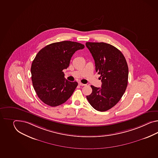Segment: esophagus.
I'll use <instances>...</instances> for the list:
<instances>
[{
	"label": "esophagus",
	"mask_w": 158,
	"mask_h": 158,
	"mask_svg": "<svg viewBox=\"0 0 158 158\" xmlns=\"http://www.w3.org/2000/svg\"><path fill=\"white\" fill-rule=\"evenodd\" d=\"M79 85H81V86H83V85H85V84H83V83H81V82H79Z\"/></svg>",
	"instance_id": "esophagus-1"
}]
</instances>
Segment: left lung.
I'll list each match as a JSON object with an SVG mask.
<instances>
[{
	"mask_svg": "<svg viewBox=\"0 0 158 158\" xmlns=\"http://www.w3.org/2000/svg\"><path fill=\"white\" fill-rule=\"evenodd\" d=\"M92 54L95 69L100 75L102 88L91 85L93 92L86 96L97 111H106L118 103L128 84V67L123 54L113 46L103 42H86Z\"/></svg>",
	"mask_w": 158,
	"mask_h": 158,
	"instance_id": "8db88e82",
	"label": "left lung"
}]
</instances>
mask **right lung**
<instances>
[{"label":"right lung","mask_w":158,"mask_h":158,"mask_svg":"<svg viewBox=\"0 0 158 158\" xmlns=\"http://www.w3.org/2000/svg\"><path fill=\"white\" fill-rule=\"evenodd\" d=\"M84 48L79 43L63 41L51 43L39 51L31 65V79L43 103L58 106L73 95L77 83L66 80L63 70L69 66L73 54Z\"/></svg>","instance_id":"add662e5"}]
</instances>
